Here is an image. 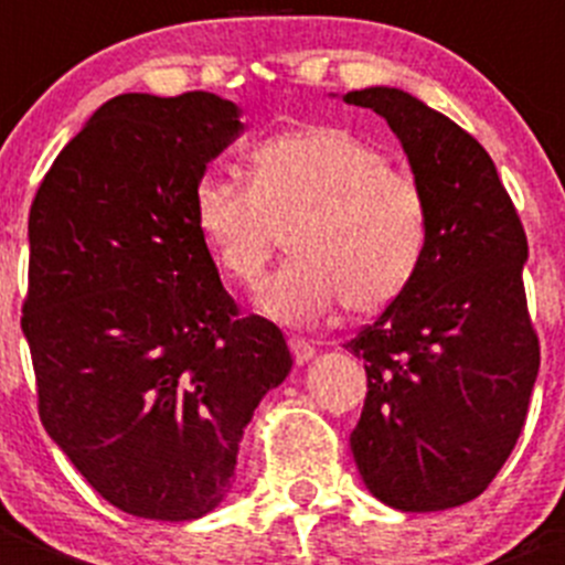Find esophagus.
<instances>
[{
    "mask_svg": "<svg viewBox=\"0 0 565 565\" xmlns=\"http://www.w3.org/2000/svg\"><path fill=\"white\" fill-rule=\"evenodd\" d=\"M287 344H289V352H292L295 363H309L311 358L317 355L315 344H311V341H306V339H300V335H289Z\"/></svg>",
    "mask_w": 565,
    "mask_h": 565,
    "instance_id": "34e87169",
    "label": "esophagus"
}]
</instances>
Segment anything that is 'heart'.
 Masks as SVG:
<instances>
[{
    "instance_id": "b5f03b06",
    "label": "heart",
    "mask_w": 565,
    "mask_h": 565,
    "mask_svg": "<svg viewBox=\"0 0 565 565\" xmlns=\"http://www.w3.org/2000/svg\"><path fill=\"white\" fill-rule=\"evenodd\" d=\"M193 221L241 287L265 278L289 232L295 256L256 298L262 315L287 324L317 322L339 303L352 317L380 315L409 287L429 243L420 182L335 125L262 141L248 156V185L199 177Z\"/></svg>"
}]
</instances>
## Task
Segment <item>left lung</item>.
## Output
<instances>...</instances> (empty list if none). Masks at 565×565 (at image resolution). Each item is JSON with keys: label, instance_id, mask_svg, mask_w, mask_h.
<instances>
[{"label": "left lung", "instance_id": "8db88e82", "mask_svg": "<svg viewBox=\"0 0 565 565\" xmlns=\"http://www.w3.org/2000/svg\"><path fill=\"white\" fill-rule=\"evenodd\" d=\"M344 104L385 117L429 204L415 278L344 344L369 380L352 457L391 509H454L492 483L527 418L541 363L527 237L489 152L454 119L393 87Z\"/></svg>", "mask_w": 565, "mask_h": 565}]
</instances>
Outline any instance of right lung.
Instances as JSON below:
<instances>
[{"instance_id":"right-lung-1","label":"right lung","mask_w":565,"mask_h":565,"mask_svg":"<svg viewBox=\"0 0 565 565\" xmlns=\"http://www.w3.org/2000/svg\"><path fill=\"white\" fill-rule=\"evenodd\" d=\"M213 93L119 95L56 156L30 210L21 330L51 440L114 509L199 520L224 500L256 404L292 369L243 317L193 188L243 130Z\"/></svg>"}]
</instances>
